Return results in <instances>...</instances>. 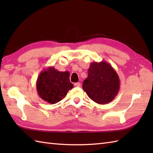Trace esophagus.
Returning <instances> with one entry per match:
<instances>
[{
  "instance_id": "34e87169",
  "label": "esophagus",
  "mask_w": 153,
  "mask_h": 153,
  "mask_svg": "<svg viewBox=\"0 0 153 153\" xmlns=\"http://www.w3.org/2000/svg\"><path fill=\"white\" fill-rule=\"evenodd\" d=\"M74 86H76V87H80L81 86V83H74Z\"/></svg>"
}]
</instances>
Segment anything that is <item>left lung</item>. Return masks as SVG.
<instances>
[{"label":"left lung","mask_w":153,"mask_h":153,"mask_svg":"<svg viewBox=\"0 0 153 153\" xmlns=\"http://www.w3.org/2000/svg\"><path fill=\"white\" fill-rule=\"evenodd\" d=\"M120 78L116 70L105 61L91 62L83 89L94 102L99 105L110 102L118 95Z\"/></svg>","instance_id":"left-lung-1"}]
</instances>
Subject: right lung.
Here are the masks:
<instances>
[{"mask_svg": "<svg viewBox=\"0 0 153 153\" xmlns=\"http://www.w3.org/2000/svg\"><path fill=\"white\" fill-rule=\"evenodd\" d=\"M73 87L70 81L69 71H60L53 66L42 71L36 83L39 96L51 104L60 101Z\"/></svg>", "mask_w": 153, "mask_h": 153, "instance_id": "add662e5", "label": "right lung"}]
</instances>
